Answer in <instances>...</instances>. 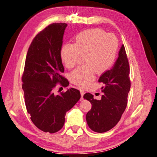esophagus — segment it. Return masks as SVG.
Wrapping results in <instances>:
<instances>
[{"label":"esophagus","mask_w":157,"mask_h":157,"mask_svg":"<svg viewBox=\"0 0 157 157\" xmlns=\"http://www.w3.org/2000/svg\"><path fill=\"white\" fill-rule=\"evenodd\" d=\"M80 94H81V99L82 100L83 99V96L84 94V91L83 90V89H80Z\"/></svg>","instance_id":"1"}]
</instances>
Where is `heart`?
I'll list each match as a JSON object with an SVG mask.
<instances>
[{
  "label": "heart",
  "instance_id": "b5f03b06",
  "mask_svg": "<svg viewBox=\"0 0 157 157\" xmlns=\"http://www.w3.org/2000/svg\"><path fill=\"white\" fill-rule=\"evenodd\" d=\"M118 49V40L114 35L106 33L101 29L86 30L79 33L74 43L63 44L61 49L62 61L71 68L78 63L81 55L85 63L71 74L72 82L85 86L95 78L96 72L103 73L113 65Z\"/></svg>",
  "mask_w": 157,
  "mask_h": 157
}]
</instances>
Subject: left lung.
Wrapping results in <instances>:
<instances>
[{"label": "left lung", "instance_id": "left-lung-1", "mask_svg": "<svg viewBox=\"0 0 157 157\" xmlns=\"http://www.w3.org/2000/svg\"><path fill=\"white\" fill-rule=\"evenodd\" d=\"M129 63L125 47L121 45L119 56L110 70L101 75L99 82L103 83L101 100L94 98L90 93L84 98L91 103V109L86 115V122L92 131L106 132L119 122L127 106V98L131 88Z\"/></svg>", "mask_w": 157, "mask_h": 157}]
</instances>
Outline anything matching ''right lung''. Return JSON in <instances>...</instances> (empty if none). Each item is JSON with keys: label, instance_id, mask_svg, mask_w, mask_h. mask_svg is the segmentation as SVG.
I'll list each match as a JSON object with an SVG mask.
<instances>
[{"label": "right lung", "instance_id": "add662e5", "mask_svg": "<svg viewBox=\"0 0 157 157\" xmlns=\"http://www.w3.org/2000/svg\"><path fill=\"white\" fill-rule=\"evenodd\" d=\"M66 23H54L36 35L30 44L22 75L25 105L31 119L44 132L56 133L65 122L66 112L80 98V92L71 88L54 94L57 83L68 86L61 57Z\"/></svg>", "mask_w": 157, "mask_h": 157}]
</instances>
